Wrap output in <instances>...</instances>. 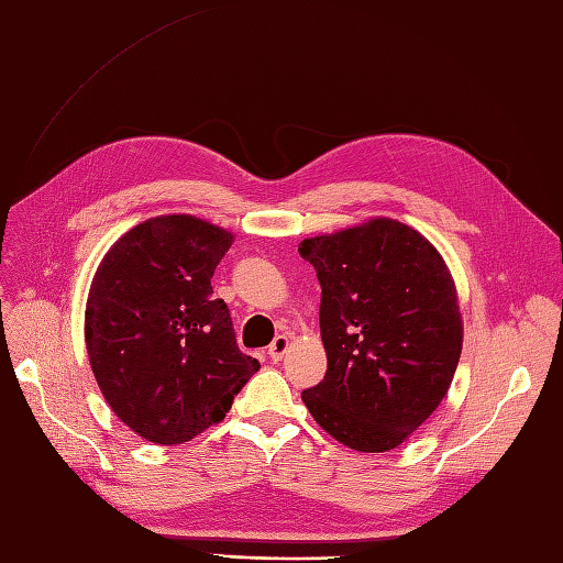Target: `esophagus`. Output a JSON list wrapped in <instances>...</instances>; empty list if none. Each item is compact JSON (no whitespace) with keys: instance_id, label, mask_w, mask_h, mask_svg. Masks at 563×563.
Here are the masks:
<instances>
[{"instance_id":"obj_1","label":"esophagus","mask_w":563,"mask_h":563,"mask_svg":"<svg viewBox=\"0 0 563 563\" xmlns=\"http://www.w3.org/2000/svg\"><path fill=\"white\" fill-rule=\"evenodd\" d=\"M288 351V336H284V333H282V336H277L275 341H272L269 343V347H267V355L272 357V360H282L284 357V353Z\"/></svg>"}]
</instances>
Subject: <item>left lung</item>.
I'll list each match as a JSON object with an SVG mask.
<instances>
[{
	"label": "left lung",
	"instance_id": "left-lung-1",
	"mask_svg": "<svg viewBox=\"0 0 563 563\" xmlns=\"http://www.w3.org/2000/svg\"><path fill=\"white\" fill-rule=\"evenodd\" d=\"M298 251L322 286L327 351V374L302 402L347 448H398L445 398L462 355L457 288L443 255L388 218L306 239Z\"/></svg>",
	"mask_w": 563,
	"mask_h": 563
}]
</instances>
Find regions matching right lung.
Listing matches in <instances>:
<instances>
[{
	"mask_svg": "<svg viewBox=\"0 0 563 563\" xmlns=\"http://www.w3.org/2000/svg\"><path fill=\"white\" fill-rule=\"evenodd\" d=\"M232 232L161 216L120 236L89 288L85 343L115 417L151 443L179 445L224 419L261 369L239 351L212 272Z\"/></svg>",
	"mask_w": 563,
	"mask_h": 563,
	"instance_id": "add662e5",
	"label": "right lung"
}]
</instances>
